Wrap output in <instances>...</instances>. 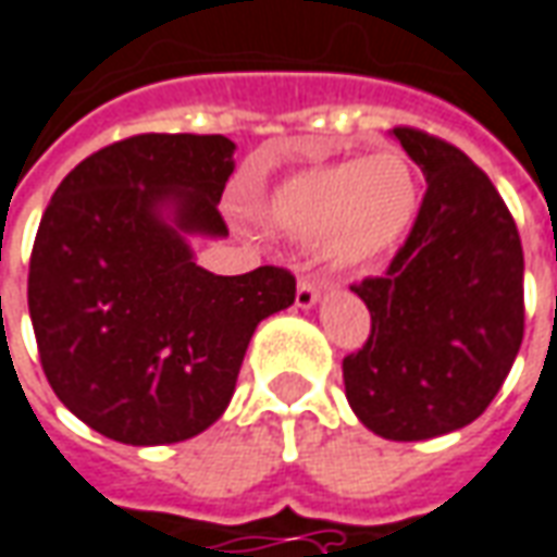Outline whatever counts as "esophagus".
I'll use <instances>...</instances> for the list:
<instances>
[{
    "label": "esophagus",
    "instance_id": "obj_1",
    "mask_svg": "<svg viewBox=\"0 0 557 557\" xmlns=\"http://www.w3.org/2000/svg\"><path fill=\"white\" fill-rule=\"evenodd\" d=\"M319 301V286L313 280H298V289H295V305L307 310Z\"/></svg>",
    "mask_w": 557,
    "mask_h": 557
}]
</instances>
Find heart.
Masks as SVG:
<instances>
[{
    "instance_id": "b5f03b06",
    "label": "heart",
    "mask_w": 557,
    "mask_h": 557,
    "mask_svg": "<svg viewBox=\"0 0 557 557\" xmlns=\"http://www.w3.org/2000/svg\"><path fill=\"white\" fill-rule=\"evenodd\" d=\"M419 211V174L398 150L295 171L262 201V223L292 240L319 238L325 262L361 268L407 238Z\"/></svg>"
}]
</instances>
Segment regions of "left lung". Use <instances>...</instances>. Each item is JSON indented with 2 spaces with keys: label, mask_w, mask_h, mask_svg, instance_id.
I'll return each mask as SVG.
<instances>
[{
  "label": "left lung",
  "mask_w": 557,
  "mask_h": 557,
  "mask_svg": "<svg viewBox=\"0 0 557 557\" xmlns=\"http://www.w3.org/2000/svg\"><path fill=\"white\" fill-rule=\"evenodd\" d=\"M392 135L428 189L386 274L352 286L371 334L344 359V386L373 434L428 441L470 425L504 386L524 337V256L480 165L428 132Z\"/></svg>",
  "instance_id": "1"
}]
</instances>
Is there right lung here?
Returning a JSON list of instances; mask_svg holds the SVG:
<instances>
[{
	"mask_svg": "<svg viewBox=\"0 0 557 557\" xmlns=\"http://www.w3.org/2000/svg\"><path fill=\"white\" fill-rule=\"evenodd\" d=\"M225 135H135L65 174L29 259V317L50 388L129 446L201 434L225 413L256 325L295 301L286 268L220 277L186 235L225 238Z\"/></svg>",
	"mask_w": 557,
	"mask_h": 557,
	"instance_id": "1",
	"label": "right lung"
}]
</instances>
